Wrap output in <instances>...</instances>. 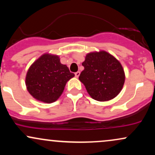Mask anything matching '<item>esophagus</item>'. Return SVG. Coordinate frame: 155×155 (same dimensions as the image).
<instances>
[{"instance_id":"esophagus-1","label":"esophagus","mask_w":155,"mask_h":155,"mask_svg":"<svg viewBox=\"0 0 155 155\" xmlns=\"http://www.w3.org/2000/svg\"><path fill=\"white\" fill-rule=\"evenodd\" d=\"M79 75H80V72L79 71H77V72L75 73V76H76V77H79Z\"/></svg>"}]
</instances>
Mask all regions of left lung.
I'll return each mask as SVG.
<instances>
[{"mask_svg":"<svg viewBox=\"0 0 155 155\" xmlns=\"http://www.w3.org/2000/svg\"><path fill=\"white\" fill-rule=\"evenodd\" d=\"M82 65L84 69L79 79L93 99L111 100L122 90L125 79L124 70L120 62L108 52L89 53Z\"/></svg>","mask_w":155,"mask_h":155,"instance_id":"obj_1","label":"left lung"}]
</instances>
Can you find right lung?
<instances>
[{
	"label": "right lung",
	"mask_w": 155,
	"mask_h": 155,
	"mask_svg": "<svg viewBox=\"0 0 155 155\" xmlns=\"http://www.w3.org/2000/svg\"><path fill=\"white\" fill-rule=\"evenodd\" d=\"M74 76L66 65L60 63L58 56L45 54L30 67L27 89L35 99L49 104L58 100L67 81Z\"/></svg>",
	"instance_id": "1"
}]
</instances>
